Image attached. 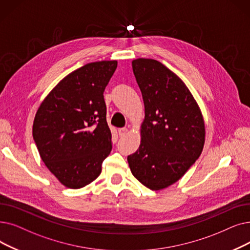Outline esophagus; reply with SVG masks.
Wrapping results in <instances>:
<instances>
[{"instance_id": "1", "label": "esophagus", "mask_w": 250, "mask_h": 250, "mask_svg": "<svg viewBox=\"0 0 250 250\" xmlns=\"http://www.w3.org/2000/svg\"><path fill=\"white\" fill-rule=\"evenodd\" d=\"M127 132H128V128L127 127H122V128L118 129V133H119V135H121L122 137L125 136L127 134Z\"/></svg>"}]
</instances>
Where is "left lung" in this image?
I'll use <instances>...</instances> for the list:
<instances>
[{
  "mask_svg": "<svg viewBox=\"0 0 250 250\" xmlns=\"http://www.w3.org/2000/svg\"><path fill=\"white\" fill-rule=\"evenodd\" d=\"M132 66L145 119L139 149L127 162L140 183L157 191L179 181L198 159L205 141L204 121L187 85L164 64L139 58Z\"/></svg>",
  "mask_w": 250,
  "mask_h": 250,
  "instance_id": "8db88e82",
  "label": "left lung"
}]
</instances>
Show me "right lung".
<instances>
[{
    "label": "right lung",
    "instance_id": "1",
    "mask_svg": "<svg viewBox=\"0 0 250 250\" xmlns=\"http://www.w3.org/2000/svg\"><path fill=\"white\" fill-rule=\"evenodd\" d=\"M117 61L83 65L61 80L36 113L32 137L42 160L59 182L79 189L98 178L112 149L104 90Z\"/></svg>",
    "mask_w": 250,
    "mask_h": 250
}]
</instances>
